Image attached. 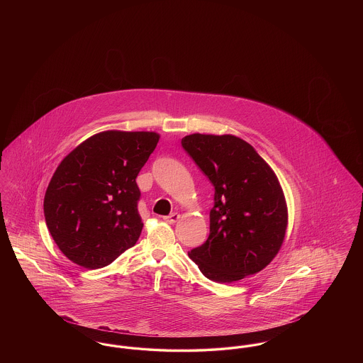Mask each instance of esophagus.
<instances>
[{"instance_id":"34e87169","label":"esophagus","mask_w":363,"mask_h":363,"mask_svg":"<svg viewBox=\"0 0 363 363\" xmlns=\"http://www.w3.org/2000/svg\"><path fill=\"white\" fill-rule=\"evenodd\" d=\"M181 218V215L178 213V212H174L172 215H169V216H164L163 219H164V222L166 223H170V225H174V223H177L178 222V219Z\"/></svg>"}]
</instances>
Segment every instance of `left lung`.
<instances>
[{"instance_id": "8db88e82", "label": "left lung", "mask_w": 363, "mask_h": 363, "mask_svg": "<svg viewBox=\"0 0 363 363\" xmlns=\"http://www.w3.org/2000/svg\"><path fill=\"white\" fill-rule=\"evenodd\" d=\"M182 147L215 188L209 237L190 250L204 277L233 283L257 274L277 257L289 225L277 174L245 140L193 133Z\"/></svg>"}]
</instances>
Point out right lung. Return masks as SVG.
Wrapping results in <instances>:
<instances>
[{
  "label": "right lung",
  "mask_w": 363,
  "mask_h": 363,
  "mask_svg": "<svg viewBox=\"0 0 363 363\" xmlns=\"http://www.w3.org/2000/svg\"><path fill=\"white\" fill-rule=\"evenodd\" d=\"M159 138L156 132L104 130L61 160L43 211L52 240L70 261L104 268L138 242L143 222L136 178Z\"/></svg>",
  "instance_id": "1"
}]
</instances>
